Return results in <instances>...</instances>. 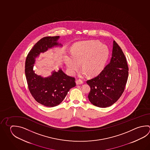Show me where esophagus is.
Segmentation results:
<instances>
[{"mask_svg": "<svg viewBox=\"0 0 150 150\" xmlns=\"http://www.w3.org/2000/svg\"><path fill=\"white\" fill-rule=\"evenodd\" d=\"M76 82V85H81V84H83V83L81 80H80V79L77 80Z\"/></svg>", "mask_w": 150, "mask_h": 150, "instance_id": "obj_1", "label": "esophagus"}]
</instances>
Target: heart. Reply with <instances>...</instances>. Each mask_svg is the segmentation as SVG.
Masks as SVG:
<instances>
[{
	"label": "heart",
	"mask_w": 150,
	"mask_h": 150,
	"mask_svg": "<svg viewBox=\"0 0 150 150\" xmlns=\"http://www.w3.org/2000/svg\"><path fill=\"white\" fill-rule=\"evenodd\" d=\"M71 55H65L64 61L70 74H74L80 67L82 69L80 75L88 74L95 76L100 74L109 57V50L99 41L80 42L72 47Z\"/></svg>",
	"instance_id": "1"
}]
</instances>
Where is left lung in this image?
I'll list each match as a JSON object with an SVG mask.
<instances>
[{
  "instance_id": "left-lung-1",
  "label": "left lung",
  "mask_w": 150,
  "mask_h": 150,
  "mask_svg": "<svg viewBox=\"0 0 150 150\" xmlns=\"http://www.w3.org/2000/svg\"><path fill=\"white\" fill-rule=\"evenodd\" d=\"M128 76L125 56L115 41H113L110 62L98 76L87 81L90 86L88 99L96 106L106 108L115 103L122 95Z\"/></svg>"
}]
</instances>
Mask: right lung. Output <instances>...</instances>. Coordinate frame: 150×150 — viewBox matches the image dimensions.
I'll list each match as a JSON object with an SVG mask.
<instances>
[{"label":"right lung","mask_w":150,"mask_h":150,"mask_svg":"<svg viewBox=\"0 0 150 150\" xmlns=\"http://www.w3.org/2000/svg\"><path fill=\"white\" fill-rule=\"evenodd\" d=\"M59 36H47L41 39L34 45L27 55L25 72L28 89L35 100L49 107L57 106L62 103L68 92L76 84L74 77L68 76L60 68L53 71L51 76H38L33 70L36 59L41 53L54 47H62L59 43Z\"/></svg>","instance_id":"obj_1"}]
</instances>
